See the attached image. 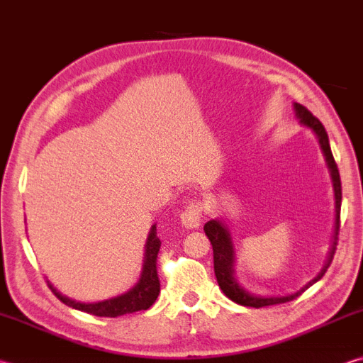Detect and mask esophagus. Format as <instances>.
Wrapping results in <instances>:
<instances>
[{
	"label": "esophagus",
	"mask_w": 363,
	"mask_h": 363,
	"mask_svg": "<svg viewBox=\"0 0 363 363\" xmlns=\"http://www.w3.org/2000/svg\"><path fill=\"white\" fill-rule=\"evenodd\" d=\"M201 203H190L181 214V223L184 228L196 230L201 225Z\"/></svg>",
	"instance_id": "34e87169"
}]
</instances>
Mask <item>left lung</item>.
<instances>
[{"label": "left lung", "instance_id": "obj_1", "mask_svg": "<svg viewBox=\"0 0 363 363\" xmlns=\"http://www.w3.org/2000/svg\"><path fill=\"white\" fill-rule=\"evenodd\" d=\"M293 108H294V116L297 121H299L301 125L305 127V129H308L316 137L319 147H321V152L324 155L325 165H328V169H329L332 187H333V198H335V223H333L332 244L328 253V259H325L321 271H319L316 277H313L308 283H305L299 291H294V293L285 294V296L281 294L262 296L245 289L238 280L236 269H234L236 267V250H234L233 238L228 226H226V223L222 218L209 220V222L204 225V233L206 236L209 238L212 244V250H214V271H216L218 286L228 299H231L233 302H236L239 305H244V307L261 308V307H267V305L285 303L296 299V297H299L305 289H308L311 285H315L318 280L323 279V275L330 266V262L333 259V253H335V248H337L338 230H340V208H342V181H340L337 163L333 160V155L330 151L328 132H325L324 125L319 123V119H316L313 115H311L305 106L294 102Z\"/></svg>", "mask_w": 363, "mask_h": 363}]
</instances>
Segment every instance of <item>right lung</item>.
<instances>
[{"label":"right lung","mask_w":363,"mask_h":363,"mask_svg":"<svg viewBox=\"0 0 363 363\" xmlns=\"http://www.w3.org/2000/svg\"><path fill=\"white\" fill-rule=\"evenodd\" d=\"M160 239L157 238V226L155 223L149 230L146 244H145V255H143V267H141V274L138 281L125 291V293L110 297V299L97 301V302H80L60 293L52 283H48L50 289L58 299L66 303L67 307H72L75 310L84 311V313L94 315V316H105V318H116L127 313H133V311L147 310L157 299L160 293V281L157 275V253L160 250Z\"/></svg>","instance_id":"add662e5"}]
</instances>
